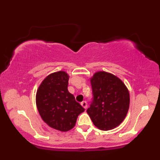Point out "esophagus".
I'll return each instance as SVG.
<instances>
[{
	"mask_svg": "<svg viewBox=\"0 0 160 160\" xmlns=\"http://www.w3.org/2000/svg\"><path fill=\"white\" fill-rule=\"evenodd\" d=\"M80 104H81V105L82 106V108H85V109H86V108H87V103H86V102H85V101H83V102H82Z\"/></svg>",
	"mask_w": 160,
	"mask_h": 160,
	"instance_id": "1",
	"label": "esophagus"
}]
</instances>
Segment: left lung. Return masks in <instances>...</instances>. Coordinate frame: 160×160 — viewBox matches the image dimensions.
I'll use <instances>...</instances> for the list:
<instances>
[{"mask_svg": "<svg viewBox=\"0 0 160 160\" xmlns=\"http://www.w3.org/2000/svg\"><path fill=\"white\" fill-rule=\"evenodd\" d=\"M90 82L93 100L86 112L99 129H113L126 118L129 108V92L120 78L105 71L95 72Z\"/></svg>", "mask_w": 160, "mask_h": 160, "instance_id": "1", "label": "left lung"}]
</instances>
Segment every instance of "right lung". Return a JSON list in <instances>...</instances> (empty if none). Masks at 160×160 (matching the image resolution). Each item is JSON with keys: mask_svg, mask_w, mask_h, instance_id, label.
I'll list each match as a JSON object with an SVG mask.
<instances>
[{"mask_svg": "<svg viewBox=\"0 0 160 160\" xmlns=\"http://www.w3.org/2000/svg\"><path fill=\"white\" fill-rule=\"evenodd\" d=\"M69 75L65 71L49 74L36 93V105L42 120L51 128L67 132L74 127L85 109L68 90Z\"/></svg>", "mask_w": 160, "mask_h": 160, "instance_id": "right-lung-1", "label": "right lung"}]
</instances>
